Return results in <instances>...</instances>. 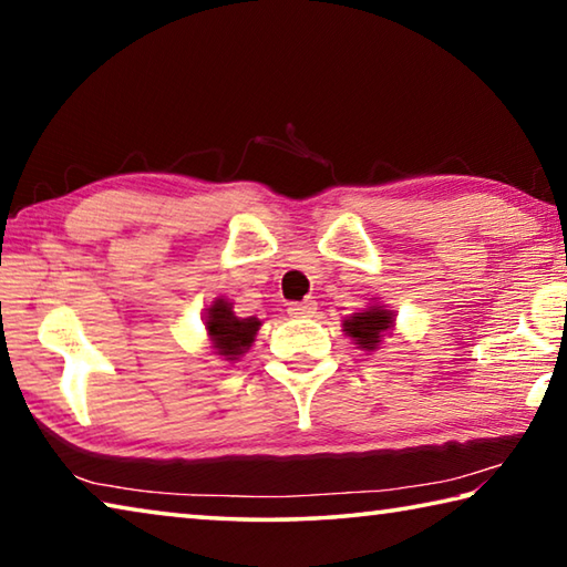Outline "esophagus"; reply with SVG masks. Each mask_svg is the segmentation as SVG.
Returning <instances> with one entry per match:
<instances>
[{"instance_id":"obj_1","label":"esophagus","mask_w":567,"mask_h":567,"mask_svg":"<svg viewBox=\"0 0 567 567\" xmlns=\"http://www.w3.org/2000/svg\"><path fill=\"white\" fill-rule=\"evenodd\" d=\"M315 312H318V302H315V300L292 302L290 307H287V315H290V318H297V320H302V318H315Z\"/></svg>"}]
</instances>
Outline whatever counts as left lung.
<instances>
[{"label":"left lung","instance_id":"left-lung-1","mask_svg":"<svg viewBox=\"0 0 567 567\" xmlns=\"http://www.w3.org/2000/svg\"><path fill=\"white\" fill-rule=\"evenodd\" d=\"M392 330H395V312L378 300H372L364 310L352 312L350 318L342 320V332L362 352H375L385 340V334H392Z\"/></svg>","mask_w":567,"mask_h":567}]
</instances>
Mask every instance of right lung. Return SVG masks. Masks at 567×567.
<instances>
[{
    "label": "right lung",
    "instance_id": "add662e5",
    "mask_svg": "<svg viewBox=\"0 0 567 567\" xmlns=\"http://www.w3.org/2000/svg\"><path fill=\"white\" fill-rule=\"evenodd\" d=\"M260 328L262 320L237 318L233 302H229L227 297H217V300H213V305L205 310V330L209 348L227 362H237L249 348H252Z\"/></svg>",
    "mask_w": 567,
    "mask_h": 567
}]
</instances>
